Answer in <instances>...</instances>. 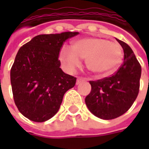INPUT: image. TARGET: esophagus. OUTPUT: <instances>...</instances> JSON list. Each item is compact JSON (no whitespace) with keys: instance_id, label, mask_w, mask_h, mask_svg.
<instances>
[{"instance_id":"obj_1","label":"esophagus","mask_w":149,"mask_h":149,"mask_svg":"<svg viewBox=\"0 0 149 149\" xmlns=\"http://www.w3.org/2000/svg\"><path fill=\"white\" fill-rule=\"evenodd\" d=\"M86 80H87V79L85 77H78L77 80V84H79L83 81H86Z\"/></svg>"}]
</instances>
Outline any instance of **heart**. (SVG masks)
I'll use <instances>...</instances> for the list:
<instances>
[{"instance_id":"heart-1","label":"heart","mask_w":149,"mask_h":149,"mask_svg":"<svg viewBox=\"0 0 149 149\" xmlns=\"http://www.w3.org/2000/svg\"><path fill=\"white\" fill-rule=\"evenodd\" d=\"M79 58L86 59V66L100 76H107L116 72L122 62V49L119 44L105 38L90 37L74 41L71 50L63 48L60 59L69 69L79 64Z\"/></svg>"}]
</instances>
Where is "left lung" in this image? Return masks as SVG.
<instances>
[{
    "label": "left lung",
    "mask_w": 149,
    "mask_h": 149,
    "mask_svg": "<svg viewBox=\"0 0 149 149\" xmlns=\"http://www.w3.org/2000/svg\"><path fill=\"white\" fill-rule=\"evenodd\" d=\"M124 49V62L109 77L90 81L91 91L85 102L91 113L111 120L127 112L136 100L140 87L141 67L129 45L117 39Z\"/></svg>",
    "instance_id": "left-lung-1"
}]
</instances>
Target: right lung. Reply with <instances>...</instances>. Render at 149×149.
Returning a JSON list of instances; mask_svg holds the SVG:
<instances>
[{
  "label": "right lung",
  "mask_w": 149,
  "mask_h": 149,
  "mask_svg": "<svg viewBox=\"0 0 149 149\" xmlns=\"http://www.w3.org/2000/svg\"><path fill=\"white\" fill-rule=\"evenodd\" d=\"M79 32L39 35L20 48L10 69L13 97L29 120L43 122L60 107L63 96L77 78L61 70L58 55L65 41Z\"/></svg>",
  "instance_id": "1"
}]
</instances>
